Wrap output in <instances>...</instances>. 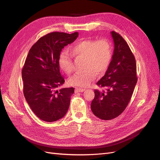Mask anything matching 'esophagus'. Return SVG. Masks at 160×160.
Masks as SVG:
<instances>
[{
  "instance_id": "34e87169",
  "label": "esophagus",
  "mask_w": 160,
  "mask_h": 160,
  "mask_svg": "<svg viewBox=\"0 0 160 160\" xmlns=\"http://www.w3.org/2000/svg\"><path fill=\"white\" fill-rule=\"evenodd\" d=\"M85 89H81V88H76L75 91V93H78V92H83Z\"/></svg>"
}]
</instances>
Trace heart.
<instances>
[{"mask_svg":"<svg viewBox=\"0 0 160 160\" xmlns=\"http://www.w3.org/2000/svg\"><path fill=\"white\" fill-rule=\"evenodd\" d=\"M74 57L84 58L83 71L77 72L69 79L71 85L86 88L96 77L97 73L103 74L108 70L112 59L110 43L105 39L83 40L71 47ZM59 65L67 74L73 70V62L68 52L62 51L59 57Z\"/></svg>","mask_w":160,"mask_h":160,"instance_id":"obj_1","label":"heart"}]
</instances>
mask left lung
<instances>
[{"label":"left lung","instance_id":"8db88e82","mask_svg":"<svg viewBox=\"0 0 160 160\" xmlns=\"http://www.w3.org/2000/svg\"><path fill=\"white\" fill-rule=\"evenodd\" d=\"M114 51L105 75L97 85L105 91L95 89L92 112L98 118L111 120L126 108L137 83L136 62L129 45L119 34L111 32Z\"/></svg>","mask_w":160,"mask_h":160}]
</instances>
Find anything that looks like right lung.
<instances>
[{"mask_svg": "<svg viewBox=\"0 0 160 160\" xmlns=\"http://www.w3.org/2000/svg\"><path fill=\"white\" fill-rule=\"evenodd\" d=\"M78 36V32H52L40 38L28 52L22 70L23 93L34 113L45 122L59 120L68 111L74 88L57 89L65 82L58 61L64 47Z\"/></svg>", "mask_w": 160, "mask_h": 160, "instance_id": "1", "label": "right lung"}]
</instances>
